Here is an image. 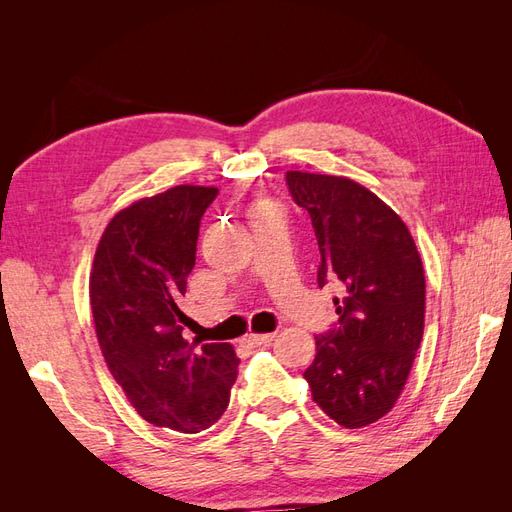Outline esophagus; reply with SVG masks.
<instances>
[{"label":"esophagus","instance_id":"34e87169","mask_svg":"<svg viewBox=\"0 0 512 512\" xmlns=\"http://www.w3.org/2000/svg\"><path fill=\"white\" fill-rule=\"evenodd\" d=\"M275 339V333H267V335H247V344L250 346H269L271 342Z\"/></svg>","mask_w":512,"mask_h":512}]
</instances>
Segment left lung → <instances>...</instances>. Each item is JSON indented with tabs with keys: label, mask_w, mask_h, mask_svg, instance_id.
<instances>
[{
	"label": "left lung",
	"mask_w": 512,
	"mask_h": 512,
	"mask_svg": "<svg viewBox=\"0 0 512 512\" xmlns=\"http://www.w3.org/2000/svg\"><path fill=\"white\" fill-rule=\"evenodd\" d=\"M286 185L316 232L318 286L339 282V320L316 335L305 380L322 412L359 429L389 412L412 369L425 324V271L399 215L346 177L288 170Z\"/></svg>",
	"instance_id": "1"
}]
</instances>
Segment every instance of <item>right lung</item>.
Returning a JSON list of instances; mask_svg holds the SVG:
<instances>
[{
	"instance_id": "add662e5",
	"label": "right lung",
	"mask_w": 512,
	"mask_h": 512,
	"mask_svg": "<svg viewBox=\"0 0 512 512\" xmlns=\"http://www.w3.org/2000/svg\"><path fill=\"white\" fill-rule=\"evenodd\" d=\"M218 188L177 185L108 222L89 277L98 344L147 423L198 433L224 414L239 359L230 344H188L181 297L198 228Z\"/></svg>"
}]
</instances>
